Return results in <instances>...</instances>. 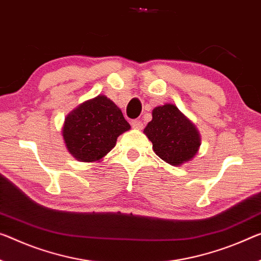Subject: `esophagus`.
Masks as SVG:
<instances>
[{"label": "esophagus", "mask_w": 261, "mask_h": 261, "mask_svg": "<svg viewBox=\"0 0 261 261\" xmlns=\"http://www.w3.org/2000/svg\"><path fill=\"white\" fill-rule=\"evenodd\" d=\"M130 125H132V127L135 128V129H141V128L143 127V123H142L141 121H140V120H138V119L132 120Z\"/></svg>", "instance_id": "1"}]
</instances>
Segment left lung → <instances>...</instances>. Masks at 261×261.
I'll return each instance as SVG.
<instances>
[{
  "mask_svg": "<svg viewBox=\"0 0 261 261\" xmlns=\"http://www.w3.org/2000/svg\"><path fill=\"white\" fill-rule=\"evenodd\" d=\"M153 119L143 129L153 143L155 154L171 166H182L191 161L200 146L199 132L172 103L155 107Z\"/></svg>",
  "mask_w": 261,
  "mask_h": 261,
  "instance_id": "1",
  "label": "left lung"
}]
</instances>
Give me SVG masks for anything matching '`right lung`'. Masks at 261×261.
Segmentation results:
<instances>
[{
    "label": "right lung",
    "instance_id": "1",
    "mask_svg": "<svg viewBox=\"0 0 261 261\" xmlns=\"http://www.w3.org/2000/svg\"><path fill=\"white\" fill-rule=\"evenodd\" d=\"M130 126L106 95L86 100L66 115L62 134L69 153L80 162H99Z\"/></svg>",
    "mask_w": 261,
    "mask_h": 261
}]
</instances>
